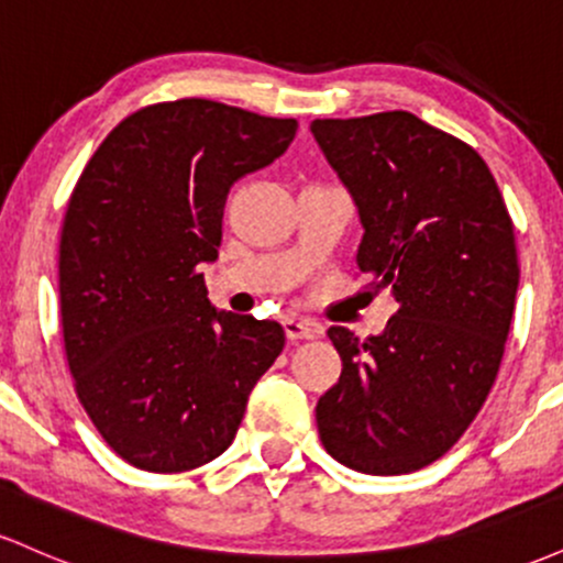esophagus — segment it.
Here are the masks:
<instances>
[{
  "instance_id": "obj_1",
  "label": "esophagus",
  "mask_w": 563,
  "mask_h": 563,
  "mask_svg": "<svg viewBox=\"0 0 563 563\" xmlns=\"http://www.w3.org/2000/svg\"><path fill=\"white\" fill-rule=\"evenodd\" d=\"M283 328H286V335L290 341H301V339H318L322 333L318 322H309L301 318H286L283 320Z\"/></svg>"
}]
</instances>
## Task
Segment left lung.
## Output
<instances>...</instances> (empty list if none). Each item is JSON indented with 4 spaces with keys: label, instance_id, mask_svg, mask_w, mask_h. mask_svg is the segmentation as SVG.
<instances>
[{
    "label": "left lung",
    "instance_id": "left-lung-1",
    "mask_svg": "<svg viewBox=\"0 0 563 563\" xmlns=\"http://www.w3.org/2000/svg\"><path fill=\"white\" fill-rule=\"evenodd\" d=\"M309 129L357 206L360 273L397 301L384 333L328 331L344 367L314 407L320 439L354 471L410 474L463 437L500 371L519 288L514 222L479 153L418 115Z\"/></svg>",
    "mask_w": 563,
    "mask_h": 563
}]
</instances>
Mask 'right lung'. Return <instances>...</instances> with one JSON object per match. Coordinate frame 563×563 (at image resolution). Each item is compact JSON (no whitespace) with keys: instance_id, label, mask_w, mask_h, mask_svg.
<instances>
[{"instance_id":"right-lung-1","label":"right lung","mask_w":563,"mask_h":563,"mask_svg":"<svg viewBox=\"0 0 563 563\" xmlns=\"http://www.w3.org/2000/svg\"><path fill=\"white\" fill-rule=\"evenodd\" d=\"M296 119L158 102L102 140L60 232V320L79 402L115 455L177 474L222 455L286 344L209 301L230 187L288 151Z\"/></svg>"}]
</instances>
